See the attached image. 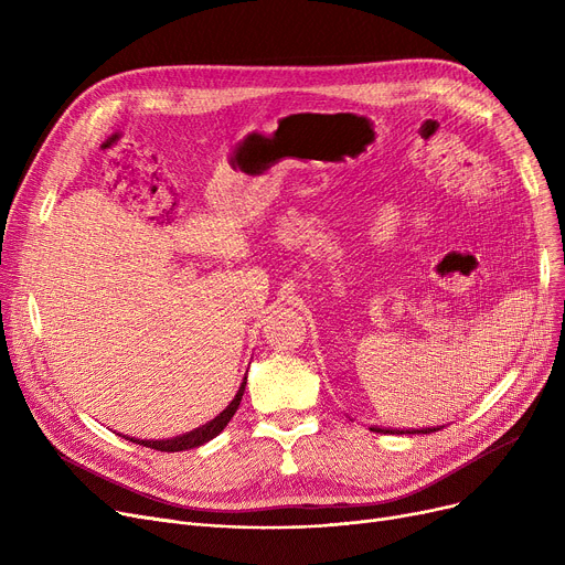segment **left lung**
<instances>
[{
	"label": "left lung",
	"instance_id": "obj_1",
	"mask_svg": "<svg viewBox=\"0 0 565 565\" xmlns=\"http://www.w3.org/2000/svg\"><path fill=\"white\" fill-rule=\"evenodd\" d=\"M371 430H373V433H384V435H387V433H390V435H394V433H401V435H405V433H407V435H422V433H424V435H428V433H435V430H439V428H422V430H392V428L371 426Z\"/></svg>",
	"mask_w": 565,
	"mask_h": 565
}]
</instances>
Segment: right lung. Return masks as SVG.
Wrapping results in <instances>:
<instances>
[{"instance_id":"obj_1","label":"right lung","mask_w":565,"mask_h":565,"mask_svg":"<svg viewBox=\"0 0 565 565\" xmlns=\"http://www.w3.org/2000/svg\"><path fill=\"white\" fill-rule=\"evenodd\" d=\"M245 384H247V377L243 380L241 390H237L235 398L226 405V409H222L213 422H207V424L201 426V428H194V430H190V433H185V435H178V437H171V439H132V437H126V439H130V441H135V444H143V447H148V449L167 451V454L185 451V449H196V447H201V444H205V441H211L213 437H217V435L226 428V424L231 422V417L235 414L237 405H241V401H243Z\"/></svg>"}]
</instances>
